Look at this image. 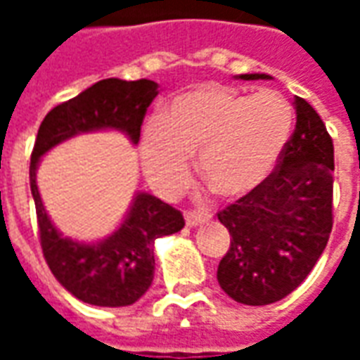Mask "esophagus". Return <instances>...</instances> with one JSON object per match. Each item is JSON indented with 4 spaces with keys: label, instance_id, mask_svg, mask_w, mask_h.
<instances>
[{
    "label": "esophagus",
    "instance_id": "esophagus-1",
    "mask_svg": "<svg viewBox=\"0 0 360 360\" xmlns=\"http://www.w3.org/2000/svg\"><path fill=\"white\" fill-rule=\"evenodd\" d=\"M210 218V214L208 212H198V210H188L185 212V221H187L188 227H196L204 224V221H208Z\"/></svg>",
    "mask_w": 360,
    "mask_h": 360
}]
</instances>
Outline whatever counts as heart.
Returning a JSON list of instances; mask_svg holds the SVG:
<instances>
[{"label": "heart", "mask_w": 360, "mask_h": 360, "mask_svg": "<svg viewBox=\"0 0 360 360\" xmlns=\"http://www.w3.org/2000/svg\"><path fill=\"white\" fill-rule=\"evenodd\" d=\"M293 117L291 103L276 90H195L175 98L164 119L146 123L142 164L156 185L175 188L187 179L188 156L198 152L204 183L219 196H243L274 172Z\"/></svg>", "instance_id": "obj_1"}]
</instances>
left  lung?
Segmentation results:
<instances>
[{"instance_id": "left-lung-1", "label": "left lung", "mask_w": 360, "mask_h": 360, "mask_svg": "<svg viewBox=\"0 0 360 360\" xmlns=\"http://www.w3.org/2000/svg\"><path fill=\"white\" fill-rule=\"evenodd\" d=\"M243 81L271 79L241 75ZM297 123L262 185L218 212L231 245L218 281L233 301L262 307L301 285L324 252L333 226V142L307 100L295 96Z\"/></svg>"}]
</instances>
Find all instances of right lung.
<instances>
[{
	"label": "right lung",
	"mask_w": 360,
	"mask_h": 360,
	"mask_svg": "<svg viewBox=\"0 0 360 360\" xmlns=\"http://www.w3.org/2000/svg\"><path fill=\"white\" fill-rule=\"evenodd\" d=\"M158 84L148 79H103L59 103L44 117L30 156V191L40 245L51 274L77 299L96 307H127L148 291L154 279V241L185 226L179 210L148 193H136L123 224L102 241L79 243L59 233L44 210L36 185L40 158L75 134L115 129L136 144Z\"/></svg>",
	"instance_id": "obj_1"
}]
</instances>
